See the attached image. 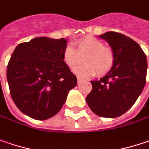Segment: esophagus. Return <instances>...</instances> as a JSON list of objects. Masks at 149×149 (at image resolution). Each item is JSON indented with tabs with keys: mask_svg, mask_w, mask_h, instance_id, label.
<instances>
[{
	"mask_svg": "<svg viewBox=\"0 0 149 149\" xmlns=\"http://www.w3.org/2000/svg\"><path fill=\"white\" fill-rule=\"evenodd\" d=\"M77 82H78V84L79 85V84H81V83L83 82V80L80 78H77Z\"/></svg>",
	"mask_w": 149,
	"mask_h": 149,
	"instance_id": "obj_1",
	"label": "esophagus"
}]
</instances>
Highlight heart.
I'll return each instance as SVG.
<instances>
[{
    "label": "heart",
    "mask_w": 149,
    "mask_h": 149,
    "mask_svg": "<svg viewBox=\"0 0 149 149\" xmlns=\"http://www.w3.org/2000/svg\"><path fill=\"white\" fill-rule=\"evenodd\" d=\"M75 49L70 45L63 50V59L66 65L74 69L82 63L85 64L74 70L81 77H90L95 74L104 76L113 67L115 57L112 50L103 46V43L91 36H86L75 42Z\"/></svg>",
    "instance_id": "heart-1"
}]
</instances>
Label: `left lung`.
I'll list each match as a JSON object with an SVG mask.
<instances>
[{
    "label": "left lung",
    "instance_id": "1",
    "mask_svg": "<svg viewBox=\"0 0 149 149\" xmlns=\"http://www.w3.org/2000/svg\"><path fill=\"white\" fill-rule=\"evenodd\" d=\"M111 48L113 67L100 80H91L92 91L86 102L95 115L115 118L130 109L146 83L148 62L139 44L122 33L107 32L99 35Z\"/></svg>",
    "mask_w": 149,
    "mask_h": 149
}]
</instances>
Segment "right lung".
<instances>
[{"label":"right lung","mask_w":149,"mask_h":149,"mask_svg":"<svg viewBox=\"0 0 149 149\" xmlns=\"http://www.w3.org/2000/svg\"><path fill=\"white\" fill-rule=\"evenodd\" d=\"M66 46L64 38L38 37L15 49L6 78L11 98L23 114L36 120L55 116L76 86V76L63 59Z\"/></svg>","instance_id":"right-lung-1"}]
</instances>
